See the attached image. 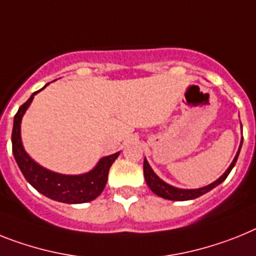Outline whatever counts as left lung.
<instances>
[{
    "label": "left lung",
    "mask_w": 256,
    "mask_h": 256,
    "mask_svg": "<svg viewBox=\"0 0 256 256\" xmlns=\"http://www.w3.org/2000/svg\"><path fill=\"white\" fill-rule=\"evenodd\" d=\"M242 145V141H241ZM240 150H241V146H240ZM240 150H238L237 155H236V158L233 159L232 164L229 166V168L224 172L222 178H219L215 182L212 184L207 185L204 188H200V189H178V188H174L172 185H168L167 182H164L163 180L156 176L154 174V171L152 170V167L149 166L148 160H144V176H145L146 184L148 186L152 189V193H155L156 196H162V198H166V200H196L198 196H203V194H206L207 192H210L211 189H214L215 186H218L219 184H222V181L226 180L228 178V174H230L232 171V168L234 167L236 162H237L238 154H240Z\"/></svg>",
    "instance_id": "left-lung-1"
}]
</instances>
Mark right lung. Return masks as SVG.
Listing matches in <instances>:
<instances>
[{
    "mask_svg": "<svg viewBox=\"0 0 256 256\" xmlns=\"http://www.w3.org/2000/svg\"><path fill=\"white\" fill-rule=\"evenodd\" d=\"M40 90L34 92V94L28 98V101L24 102L19 107L18 112L15 114L12 134V154H14L15 160L18 163L26 180L37 192H40L50 200L63 203H85L93 200L102 193L106 186L107 174L110 171L111 164L119 156V152L104 156L98 162L94 170H92L88 174H78V176L56 174L37 164L23 149L20 138V122L24 112L34 100V94Z\"/></svg>",
    "mask_w": 256,
    "mask_h": 256,
    "instance_id": "add662e5",
    "label": "right lung"
}]
</instances>
